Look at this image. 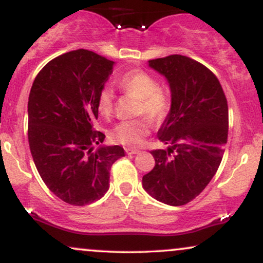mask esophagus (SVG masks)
I'll list each match as a JSON object with an SVG mask.
<instances>
[{"instance_id":"34e87169","label":"esophagus","mask_w":263,"mask_h":263,"mask_svg":"<svg viewBox=\"0 0 263 263\" xmlns=\"http://www.w3.org/2000/svg\"><path fill=\"white\" fill-rule=\"evenodd\" d=\"M125 151L127 155H137V153H140V149H135V148H126Z\"/></svg>"}]
</instances>
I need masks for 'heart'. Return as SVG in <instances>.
Wrapping results in <instances>:
<instances>
[{
	"instance_id": "1",
	"label": "heart",
	"mask_w": 263,
	"mask_h": 263,
	"mask_svg": "<svg viewBox=\"0 0 263 263\" xmlns=\"http://www.w3.org/2000/svg\"><path fill=\"white\" fill-rule=\"evenodd\" d=\"M117 84L123 92L140 101L138 114H143L152 122L163 121L168 112L167 96L157 87V81L151 75L141 70H132L123 74ZM96 106L102 116H110L114 108V93L110 87L101 90ZM147 135L148 125L143 120L121 122L108 132L111 141L128 147L140 146Z\"/></svg>"
}]
</instances>
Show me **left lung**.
<instances>
[{
	"label": "left lung",
	"mask_w": 263,
	"mask_h": 263,
	"mask_svg": "<svg viewBox=\"0 0 263 263\" xmlns=\"http://www.w3.org/2000/svg\"><path fill=\"white\" fill-rule=\"evenodd\" d=\"M171 89V110L158 129L167 149H155L156 165L142 186L156 200L180 206L197 198L215 176L228 142L229 108L218 78L184 55L148 60Z\"/></svg>",
	"instance_id": "left-lung-1"
}]
</instances>
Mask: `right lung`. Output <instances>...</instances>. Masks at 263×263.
Segmentation results:
<instances>
[{
    "mask_svg": "<svg viewBox=\"0 0 263 263\" xmlns=\"http://www.w3.org/2000/svg\"><path fill=\"white\" fill-rule=\"evenodd\" d=\"M114 65L90 50L68 52L39 71L29 92L33 161L50 192L70 205L83 206L104 197L111 165L125 156L121 146H104L105 135L93 129L99 93Z\"/></svg>",
    "mask_w": 263,
    "mask_h": 263,
    "instance_id": "1",
    "label": "right lung"
}]
</instances>
